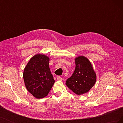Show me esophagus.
Returning a JSON list of instances; mask_svg holds the SVG:
<instances>
[{
  "mask_svg": "<svg viewBox=\"0 0 123 123\" xmlns=\"http://www.w3.org/2000/svg\"><path fill=\"white\" fill-rule=\"evenodd\" d=\"M57 80H62V77H61L60 76H57Z\"/></svg>",
  "mask_w": 123,
  "mask_h": 123,
  "instance_id": "esophagus-1",
  "label": "esophagus"
}]
</instances>
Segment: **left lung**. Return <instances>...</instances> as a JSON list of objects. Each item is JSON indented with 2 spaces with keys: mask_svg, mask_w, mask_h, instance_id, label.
I'll use <instances>...</instances> for the list:
<instances>
[{
  "mask_svg": "<svg viewBox=\"0 0 123 123\" xmlns=\"http://www.w3.org/2000/svg\"><path fill=\"white\" fill-rule=\"evenodd\" d=\"M75 69L66 85L73 92L81 95L88 92L94 85L96 76L89 59L84 56L75 59Z\"/></svg>",
  "mask_w": 123,
  "mask_h": 123,
  "instance_id": "left-lung-1",
  "label": "left lung"
}]
</instances>
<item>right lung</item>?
<instances>
[{
	"mask_svg": "<svg viewBox=\"0 0 123 123\" xmlns=\"http://www.w3.org/2000/svg\"><path fill=\"white\" fill-rule=\"evenodd\" d=\"M49 61L47 56L37 54L30 59L24 69L25 87L36 98L46 96L55 83L50 70Z\"/></svg>",
	"mask_w": 123,
	"mask_h": 123,
	"instance_id": "1",
	"label": "right lung"
}]
</instances>
